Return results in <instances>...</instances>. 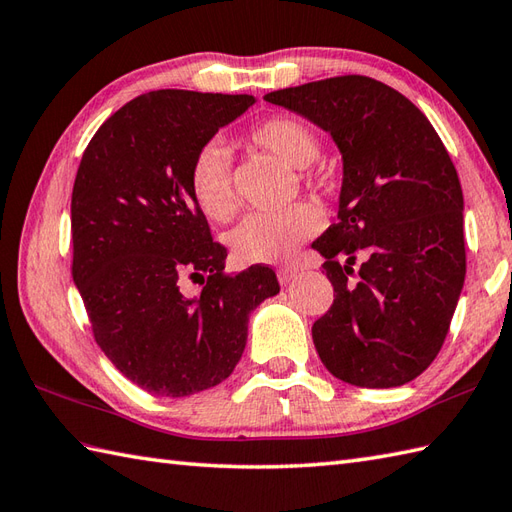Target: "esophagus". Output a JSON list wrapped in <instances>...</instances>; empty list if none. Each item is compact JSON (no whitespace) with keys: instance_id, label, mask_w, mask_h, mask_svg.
I'll list each match as a JSON object with an SVG mask.
<instances>
[{"instance_id":"1","label":"esophagus","mask_w":512,"mask_h":512,"mask_svg":"<svg viewBox=\"0 0 512 512\" xmlns=\"http://www.w3.org/2000/svg\"><path fill=\"white\" fill-rule=\"evenodd\" d=\"M295 276H298V269L295 267H280L278 269V280L282 282V285H287V282H291Z\"/></svg>"}]
</instances>
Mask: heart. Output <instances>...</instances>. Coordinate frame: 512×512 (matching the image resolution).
<instances>
[{
	"label": "heart",
	"mask_w": 512,
	"mask_h": 512,
	"mask_svg": "<svg viewBox=\"0 0 512 512\" xmlns=\"http://www.w3.org/2000/svg\"><path fill=\"white\" fill-rule=\"evenodd\" d=\"M247 142L278 157L291 168H309L320 157V138L309 124L276 116L249 129ZM311 181V175L304 173ZM190 195L197 208L214 221H227L234 214L236 197L232 186V160L225 146L210 142L195 155L188 173ZM322 227V217L313 206L298 203L278 212H256L236 227L230 245L238 260L249 265L285 263L300 245Z\"/></svg>",
	"instance_id": "heart-1"
}]
</instances>
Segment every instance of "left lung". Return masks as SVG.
<instances>
[{
	"label": "left lung",
	"instance_id": "left-lung-1",
	"mask_svg": "<svg viewBox=\"0 0 512 512\" xmlns=\"http://www.w3.org/2000/svg\"><path fill=\"white\" fill-rule=\"evenodd\" d=\"M265 100L331 133L344 160L337 223L313 243L335 291L313 324L317 355L359 388L410 383L445 344L467 274L464 199L445 144L412 100L368 76Z\"/></svg>",
	"mask_w": 512,
	"mask_h": 512
}]
</instances>
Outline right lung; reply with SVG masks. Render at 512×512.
<instances>
[{
  "instance_id": "add662e5",
  "label": "right lung",
  "mask_w": 512,
  "mask_h": 512,
  "mask_svg": "<svg viewBox=\"0 0 512 512\" xmlns=\"http://www.w3.org/2000/svg\"><path fill=\"white\" fill-rule=\"evenodd\" d=\"M247 94L160 89L127 102L89 140L72 190V276L100 350L157 396H190L230 377L274 269L223 274L227 249L190 195L188 173ZM186 279L202 293H183Z\"/></svg>"
}]
</instances>
